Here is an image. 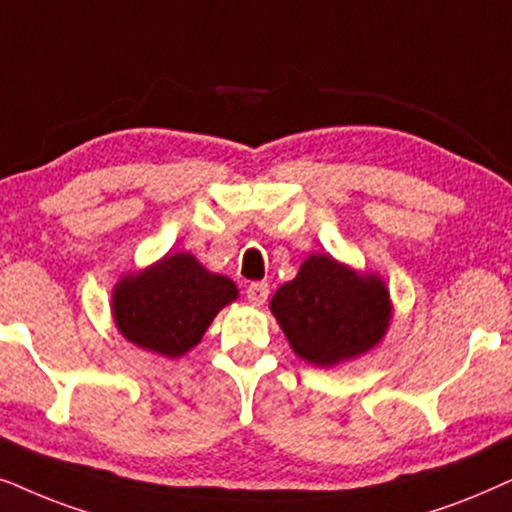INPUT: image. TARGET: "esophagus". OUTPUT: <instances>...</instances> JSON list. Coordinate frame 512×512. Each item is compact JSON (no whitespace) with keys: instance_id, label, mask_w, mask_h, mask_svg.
Segmentation results:
<instances>
[{"instance_id":"obj_1","label":"esophagus","mask_w":512,"mask_h":512,"mask_svg":"<svg viewBox=\"0 0 512 512\" xmlns=\"http://www.w3.org/2000/svg\"><path fill=\"white\" fill-rule=\"evenodd\" d=\"M245 297H248L250 304L262 306L269 297V283H264V281L262 283H250L248 290H245Z\"/></svg>"}]
</instances>
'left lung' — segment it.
<instances>
[{
	"label": "left lung",
	"instance_id": "left-lung-1",
	"mask_svg": "<svg viewBox=\"0 0 512 512\" xmlns=\"http://www.w3.org/2000/svg\"><path fill=\"white\" fill-rule=\"evenodd\" d=\"M269 309L290 349L316 367H337L365 356L386 337L393 302L384 278L358 271L327 252L309 255Z\"/></svg>",
	"mask_w": 512,
	"mask_h": 512
}]
</instances>
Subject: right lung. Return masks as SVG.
I'll return each mask as SVG.
<instances>
[{
	"mask_svg": "<svg viewBox=\"0 0 512 512\" xmlns=\"http://www.w3.org/2000/svg\"><path fill=\"white\" fill-rule=\"evenodd\" d=\"M238 288L213 274L192 252H168L159 262L121 276L112 290V318L121 337L163 358H180L201 342Z\"/></svg>",
	"mask_w": 512,
	"mask_h": 512,
	"instance_id": "add662e5",
	"label": "right lung"
}]
</instances>
